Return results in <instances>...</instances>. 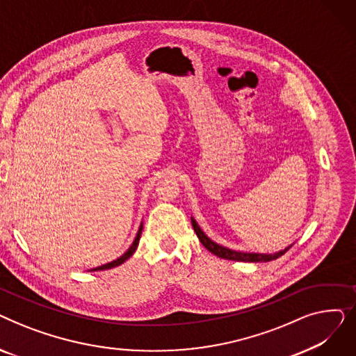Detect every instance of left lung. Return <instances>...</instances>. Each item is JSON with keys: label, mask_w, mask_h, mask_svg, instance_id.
Segmentation results:
<instances>
[{"label": "left lung", "mask_w": 356, "mask_h": 356, "mask_svg": "<svg viewBox=\"0 0 356 356\" xmlns=\"http://www.w3.org/2000/svg\"><path fill=\"white\" fill-rule=\"evenodd\" d=\"M192 225H193V229H195L199 241L202 242V245L204 248H207L208 251H211L212 254H215L219 258H225V259H231V261H245V263H267V261H273V259H277L278 257H282L283 254H286L289 251V248H291V245H290V247L284 248L283 251H278V252H274V254L239 252V251H234V250L222 247V245L216 244V242H213L211 238H208L207 235H204V232L199 228L197 222L193 218H192Z\"/></svg>", "instance_id": "left-lung-1"}]
</instances>
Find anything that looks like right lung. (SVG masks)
Segmentation results:
<instances>
[{
	"label": "right lung",
	"mask_w": 356,
	"mask_h": 356,
	"mask_svg": "<svg viewBox=\"0 0 356 356\" xmlns=\"http://www.w3.org/2000/svg\"><path fill=\"white\" fill-rule=\"evenodd\" d=\"M141 232H143V223L140 225V229H138V232H137V236H136V239H134V242H133V245H131V247L127 250V252H124L120 258H117V259H114V261H111V263L104 264V266L97 267V268H92V270H89V271H102V270H109V268L118 267V266H121L122 263H125V261L136 252V250H137V247H138V242H140Z\"/></svg>",
	"instance_id": "right-lung-1"
}]
</instances>
